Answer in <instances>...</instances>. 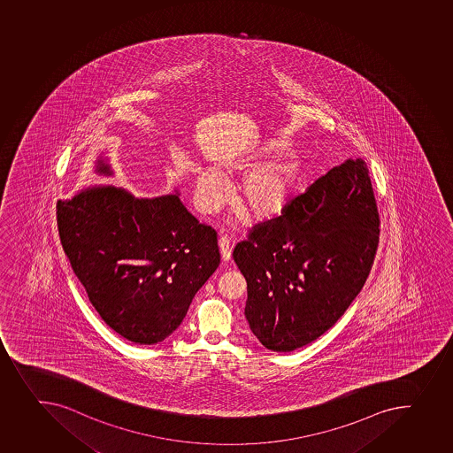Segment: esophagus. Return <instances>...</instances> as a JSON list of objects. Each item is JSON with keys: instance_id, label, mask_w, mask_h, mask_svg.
<instances>
[{"instance_id": "34e87169", "label": "esophagus", "mask_w": 453, "mask_h": 453, "mask_svg": "<svg viewBox=\"0 0 453 453\" xmlns=\"http://www.w3.org/2000/svg\"><path fill=\"white\" fill-rule=\"evenodd\" d=\"M219 250L220 255H222V260L228 262L231 259V256H233V244H231V240L226 235L219 238Z\"/></svg>"}]
</instances>
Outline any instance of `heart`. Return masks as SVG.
<instances>
[{
  "label": "heart",
  "mask_w": 453,
  "mask_h": 453,
  "mask_svg": "<svg viewBox=\"0 0 453 453\" xmlns=\"http://www.w3.org/2000/svg\"><path fill=\"white\" fill-rule=\"evenodd\" d=\"M256 151L226 163L224 171L206 167L196 180V203L203 213H215L228 198V180L223 175L251 172L238 187V202L259 219L281 215L288 209L300 187L299 162L286 153Z\"/></svg>",
  "instance_id": "heart-1"
}]
</instances>
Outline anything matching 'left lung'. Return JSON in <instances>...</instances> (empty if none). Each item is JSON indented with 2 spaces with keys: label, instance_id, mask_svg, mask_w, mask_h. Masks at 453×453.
Segmentation results:
<instances>
[{
  "label": "left lung",
  "instance_id": "left-lung-1",
  "mask_svg": "<svg viewBox=\"0 0 453 453\" xmlns=\"http://www.w3.org/2000/svg\"><path fill=\"white\" fill-rule=\"evenodd\" d=\"M380 242L368 166L349 158L234 249L244 315L266 349L293 351L330 330L359 295Z\"/></svg>",
  "mask_w": 453,
  "mask_h": 453
}]
</instances>
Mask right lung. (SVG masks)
<instances>
[{
    "label": "right lung",
    "instance_id": "1",
    "mask_svg": "<svg viewBox=\"0 0 453 453\" xmlns=\"http://www.w3.org/2000/svg\"><path fill=\"white\" fill-rule=\"evenodd\" d=\"M97 173L113 175L97 162ZM60 242L103 321L123 339L156 344L180 326L219 266L218 235L178 194L136 198L107 187L58 200Z\"/></svg>",
    "mask_w": 453,
    "mask_h": 453
}]
</instances>
